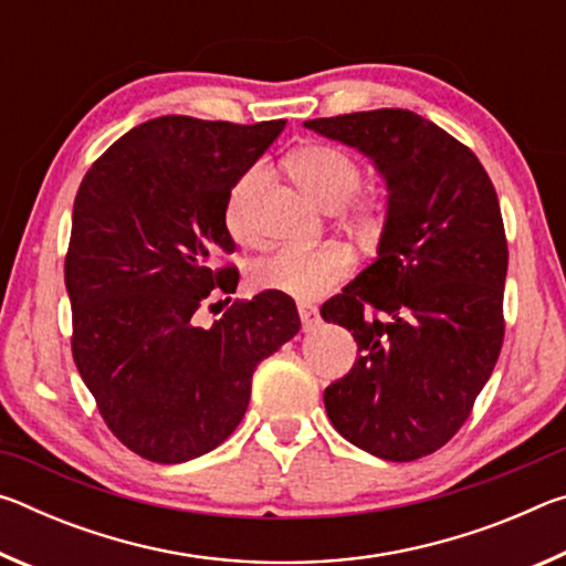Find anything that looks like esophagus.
Masks as SVG:
<instances>
[{
    "label": "esophagus",
    "instance_id": "1",
    "mask_svg": "<svg viewBox=\"0 0 566 566\" xmlns=\"http://www.w3.org/2000/svg\"><path fill=\"white\" fill-rule=\"evenodd\" d=\"M300 319H302V324H304V329L317 327V324H319V312H317V306H312V304H300Z\"/></svg>",
    "mask_w": 566,
    "mask_h": 566
}]
</instances>
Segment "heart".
<instances>
[{"label": "heart", "instance_id": "obj_1", "mask_svg": "<svg viewBox=\"0 0 566 566\" xmlns=\"http://www.w3.org/2000/svg\"><path fill=\"white\" fill-rule=\"evenodd\" d=\"M286 169L292 179L319 207L342 209L350 202L349 212L361 229H367L371 217L367 205L357 199L361 187V167L347 151L332 145H306L286 157ZM266 171L262 165L249 167L229 189L224 202V224L237 242H254L256 195L264 185ZM352 272V254L339 244H322L312 249L280 247L262 256L252 266V284L264 292L290 294L294 300H314L332 286L344 282Z\"/></svg>", "mask_w": 566, "mask_h": 566}]
</instances>
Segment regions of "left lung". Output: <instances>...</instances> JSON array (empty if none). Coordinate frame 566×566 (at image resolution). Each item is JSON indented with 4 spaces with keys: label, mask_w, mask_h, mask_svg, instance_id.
<instances>
[{
    "label": "left lung",
    "mask_w": 566,
    "mask_h": 566,
    "mask_svg": "<svg viewBox=\"0 0 566 566\" xmlns=\"http://www.w3.org/2000/svg\"><path fill=\"white\" fill-rule=\"evenodd\" d=\"M367 155L389 189L377 260L322 304L359 347L324 389L337 432L389 462L437 452L472 415L504 342L500 199L462 142L409 109L304 122Z\"/></svg>",
    "instance_id": "obj_1"
}]
</instances>
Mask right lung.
Here are the masks:
<instances>
[{
    "label": "right lung",
    "instance_id": "1",
    "mask_svg": "<svg viewBox=\"0 0 566 566\" xmlns=\"http://www.w3.org/2000/svg\"><path fill=\"white\" fill-rule=\"evenodd\" d=\"M284 124L149 119L76 191L64 260L72 357L112 434L149 462H189L222 444L244 417L256 364L300 332L294 300L280 292L234 302L209 329L197 322L239 282L212 264L234 252L229 189Z\"/></svg>",
    "mask_w": 566,
    "mask_h": 566
}]
</instances>
